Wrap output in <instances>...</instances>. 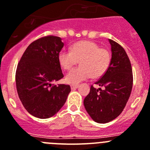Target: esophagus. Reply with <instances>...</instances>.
I'll list each match as a JSON object with an SVG mask.
<instances>
[{"instance_id": "obj_1", "label": "esophagus", "mask_w": 150, "mask_h": 150, "mask_svg": "<svg viewBox=\"0 0 150 150\" xmlns=\"http://www.w3.org/2000/svg\"><path fill=\"white\" fill-rule=\"evenodd\" d=\"M79 84H71V90H75L76 89V88H79Z\"/></svg>"}]
</instances>
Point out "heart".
Listing matches in <instances>:
<instances>
[{
    "label": "heart",
    "mask_w": 150,
    "mask_h": 150,
    "mask_svg": "<svg viewBox=\"0 0 150 150\" xmlns=\"http://www.w3.org/2000/svg\"><path fill=\"white\" fill-rule=\"evenodd\" d=\"M79 61L80 66L66 75L65 80L67 83L78 84L91 77H102L109 69L111 53L93 41H81L71 46V52L61 50L58 54L59 64L64 70H70Z\"/></svg>",
    "instance_id": "obj_1"
}]
</instances>
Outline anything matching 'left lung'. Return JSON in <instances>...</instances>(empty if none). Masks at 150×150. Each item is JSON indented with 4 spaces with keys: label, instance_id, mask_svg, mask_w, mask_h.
Segmentation results:
<instances>
[{
    "label": "left lung",
    "instance_id": "8db88e82",
    "mask_svg": "<svg viewBox=\"0 0 150 150\" xmlns=\"http://www.w3.org/2000/svg\"><path fill=\"white\" fill-rule=\"evenodd\" d=\"M112 59L109 69L95 84L91 86L84 105L90 116L98 123H107L119 115L125 107L133 86L131 62L120 44L109 39Z\"/></svg>",
    "mask_w": 150,
    "mask_h": 150
}]
</instances>
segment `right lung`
<instances>
[{
  "label": "right lung",
  "instance_id": "obj_1",
  "mask_svg": "<svg viewBox=\"0 0 150 150\" xmlns=\"http://www.w3.org/2000/svg\"><path fill=\"white\" fill-rule=\"evenodd\" d=\"M64 46L57 36L40 38L28 45L16 71L19 100L27 111L39 118H48L62 107L71 91L69 84H56L64 77L58 54Z\"/></svg>",
  "mask_w": 150,
  "mask_h": 150
}]
</instances>
